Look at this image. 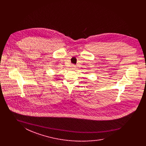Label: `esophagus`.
<instances>
[{
	"label": "esophagus",
	"instance_id": "34e87169",
	"mask_svg": "<svg viewBox=\"0 0 146 146\" xmlns=\"http://www.w3.org/2000/svg\"><path fill=\"white\" fill-rule=\"evenodd\" d=\"M76 69V66L74 64H72L71 66V70H74Z\"/></svg>",
	"mask_w": 146,
	"mask_h": 146
}]
</instances>
